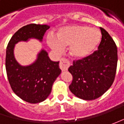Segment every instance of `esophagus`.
Listing matches in <instances>:
<instances>
[{
	"instance_id": "esophagus-1",
	"label": "esophagus",
	"mask_w": 124,
	"mask_h": 124,
	"mask_svg": "<svg viewBox=\"0 0 124 124\" xmlns=\"http://www.w3.org/2000/svg\"><path fill=\"white\" fill-rule=\"evenodd\" d=\"M70 61L68 59L65 58H62L60 60L59 67L62 71H65L68 70V68L70 66Z\"/></svg>"
}]
</instances>
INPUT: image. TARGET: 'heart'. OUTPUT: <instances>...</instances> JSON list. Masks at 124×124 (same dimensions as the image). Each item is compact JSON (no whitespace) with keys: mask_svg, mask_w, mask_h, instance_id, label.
<instances>
[{"mask_svg":"<svg viewBox=\"0 0 124 124\" xmlns=\"http://www.w3.org/2000/svg\"><path fill=\"white\" fill-rule=\"evenodd\" d=\"M56 39L49 37L47 43L55 52H61L70 46V53L74 58L82 59L93 53L101 41V34L95 28L84 25H69L61 27Z\"/></svg>","mask_w":124,"mask_h":124,"instance_id":"obj_1","label":"heart"}]
</instances>
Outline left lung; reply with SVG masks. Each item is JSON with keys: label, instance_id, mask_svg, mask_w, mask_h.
<instances>
[{"label": "left lung", "instance_id": "1", "mask_svg": "<svg viewBox=\"0 0 124 124\" xmlns=\"http://www.w3.org/2000/svg\"><path fill=\"white\" fill-rule=\"evenodd\" d=\"M101 40L98 50L81 59L75 60L68 68L72 76L70 91L84 100L103 95L115 81L117 66V47L106 30L100 27Z\"/></svg>", "mask_w": 124, "mask_h": 124}]
</instances>
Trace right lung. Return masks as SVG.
Wrapping results in <instances>:
<instances>
[{
  "mask_svg": "<svg viewBox=\"0 0 124 124\" xmlns=\"http://www.w3.org/2000/svg\"><path fill=\"white\" fill-rule=\"evenodd\" d=\"M47 25L31 23L20 28L12 36L6 50L5 68L9 85L18 97L30 103L45 100L50 95L52 85L61 74L59 61H52L45 50L39 54L38 59L29 66H21L14 56V47L18 41L35 38L42 41Z\"/></svg>",
  "mask_w": 124,
  "mask_h": 124,
  "instance_id": "1",
  "label": "right lung"
}]
</instances>
